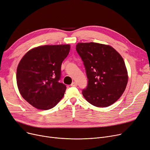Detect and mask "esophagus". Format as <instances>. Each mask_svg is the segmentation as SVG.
<instances>
[{
  "instance_id": "obj_1",
  "label": "esophagus",
  "mask_w": 150,
  "mask_h": 150,
  "mask_svg": "<svg viewBox=\"0 0 150 150\" xmlns=\"http://www.w3.org/2000/svg\"><path fill=\"white\" fill-rule=\"evenodd\" d=\"M71 86H72V87H77V83L76 82H73L72 83H71Z\"/></svg>"
}]
</instances>
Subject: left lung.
I'll list each match as a JSON object with an SVG mask.
<instances>
[{"label":"left lung","instance_id":"8db88e82","mask_svg":"<svg viewBox=\"0 0 150 150\" xmlns=\"http://www.w3.org/2000/svg\"><path fill=\"white\" fill-rule=\"evenodd\" d=\"M76 51L83 61L88 79L82 95L91 104L106 108L115 103L127 83V71L121 55L109 45L79 42Z\"/></svg>","mask_w":150,"mask_h":150}]
</instances>
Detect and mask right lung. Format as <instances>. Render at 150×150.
I'll return each mask as SVG.
<instances>
[{
    "mask_svg": "<svg viewBox=\"0 0 150 150\" xmlns=\"http://www.w3.org/2000/svg\"><path fill=\"white\" fill-rule=\"evenodd\" d=\"M69 51V45L41 46L28 51L21 60L16 73L18 87L34 108L51 109L63 98L67 87L59 81L62 62Z\"/></svg>",
    "mask_w": 150,
    "mask_h": 150,
    "instance_id": "right-lung-1",
    "label": "right lung"
}]
</instances>
